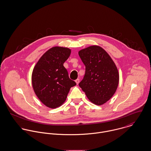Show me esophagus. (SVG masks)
Masks as SVG:
<instances>
[{
	"label": "esophagus",
	"mask_w": 151,
	"mask_h": 151,
	"mask_svg": "<svg viewBox=\"0 0 151 151\" xmlns=\"http://www.w3.org/2000/svg\"><path fill=\"white\" fill-rule=\"evenodd\" d=\"M76 84L78 85V83H79V82H80V79L79 78H77V80H76Z\"/></svg>",
	"instance_id": "esophagus-1"
}]
</instances>
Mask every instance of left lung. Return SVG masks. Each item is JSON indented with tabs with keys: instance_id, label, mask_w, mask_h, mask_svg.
I'll use <instances>...</instances> for the list:
<instances>
[{
	"instance_id": "obj_1",
	"label": "left lung",
	"mask_w": 151,
	"mask_h": 151,
	"mask_svg": "<svg viewBox=\"0 0 151 151\" xmlns=\"http://www.w3.org/2000/svg\"><path fill=\"white\" fill-rule=\"evenodd\" d=\"M86 73L79 83L88 99L96 105L108 101L115 93L119 81L117 67L108 53L99 46L79 51Z\"/></svg>"
}]
</instances>
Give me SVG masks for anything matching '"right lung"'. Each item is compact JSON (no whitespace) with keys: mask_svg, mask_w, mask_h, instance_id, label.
<instances>
[{"mask_svg":"<svg viewBox=\"0 0 151 151\" xmlns=\"http://www.w3.org/2000/svg\"><path fill=\"white\" fill-rule=\"evenodd\" d=\"M71 50L55 46L49 49L40 59L32 74L34 92L45 105L58 108L66 100L68 93L76 83L71 80L63 64Z\"/></svg>","mask_w":151,"mask_h":151,"instance_id":"add662e5","label":"right lung"}]
</instances>
